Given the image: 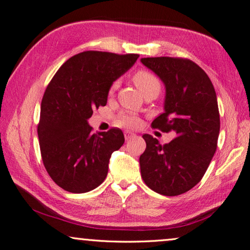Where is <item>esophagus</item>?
<instances>
[{
	"mask_svg": "<svg viewBox=\"0 0 250 250\" xmlns=\"http://www.w3.org/2000/svg\"><path fill=\"white\" fill-rule=\"evenodd\" d=\"M134 137V133H132V132H129V131H125V139L128 141V140H130V139H132Z\"/></svg>",
	"mask_w": 250,
	"mask_h": 250,
	"instance_id": "1",
	"label": "esophagus"
}]
</instances>
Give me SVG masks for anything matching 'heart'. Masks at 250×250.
Listing matches in <instances>:
<instances>
[{
	"label": "heart",
	"instance_id": "1",
	"mask_svg": "<svg viewBox=\"0 0 250 250\" xmlns=\"http://www.w3.org/2000/svg\"><path fill=\"white\" fill-rule=\"evenodd\" d=\"M132 80L134 82L135 86H137L142 94L146 93L147 90H151V89H157V90L161 89L160 80L157 79L156 75H154L148 71L139 70L133 74ZM118 85H119V83H118L117 81L113 82V83L110 85L109 90H108V94L112 95L115 93ZM117 122L118 125L125 126V128H135V126H138L140 125V119L137 116L133 115V113L124 112L117 118Z\"/></svg>",
	"mask_w": 250,
	"mask_h": 250
}]
</instances>
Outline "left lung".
<instances>
[{
  "instance_id": "obj_1",
  "label": "left lung",
  "mask_w": 250,
  "mask_h": 250,
  "mask_svg": "<svg viewBox=\"0 0 250 250\" xmlns=\"http://www.w3.org/2000/svg\"><path fill=\"white\" fill-rule=\"evenodd\" d=\"M141 62L166 87L164 112L152 128L176 133L164 145L143 135L146 148L140 156L141 176L153 191L179 196L202 179L216 151L220 113L215 89L206 72L189 59L142 58Z\"/></svg>"
}]
</instances>
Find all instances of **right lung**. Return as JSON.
<instances>
[{"label": "right lung", "mask_w": 250, "mask_h": 250, "mask_svg": "<svg viewBox=\"0 0 250 250\" xmlns=\"http://www.w3.org/2000/svg\"><path fill=\"white\" fill-rule=\"evenodd\" d=\"M139 54L84 51L63 63L44 90L38 138L44 168L59 187L72 193L97 188L107 177L112 152L125 143L111 128L92 134L87 119L106 106L110 85Z\"/></svg>", "instance_id": "1"}]
</instances>
